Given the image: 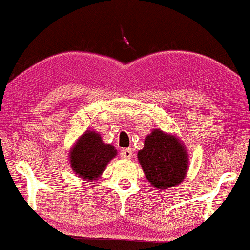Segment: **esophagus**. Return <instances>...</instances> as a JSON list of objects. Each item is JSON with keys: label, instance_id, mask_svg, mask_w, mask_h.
<instances>
[{"label": "esophagus", "instance_id": "esophagus-1", "mask_svg": "<svg viewBox=\"0 0 250 250\" xmlns=\"http://www.w3.org/2000/svg\"><path fill=\"white\" fill-rule=\"evenodd\" d=\"M120 155H121L122 159L129 160V159H131V156H133V151H131V149L125 148V149H122L121 153H120Z\"/></svg>", "mask_w": 250, "mask_h": 250}]
</instances>
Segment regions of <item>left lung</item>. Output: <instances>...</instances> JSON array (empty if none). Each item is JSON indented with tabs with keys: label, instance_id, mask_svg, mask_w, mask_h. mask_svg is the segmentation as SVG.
<instances>
[{
	"label": "left lung",
	"instance_id": "1",
	"mask_svg": "<svg viewBox=\"0 0 250 250\" xmlns=\"http://www.w3.org/2000/svg\"><path fill=\"white\" fill-rule=\"evenodd\" d=\"M137 159L147 180L157 189L176 187L187 174L188 154L185 146L176 136L161 129H154L146 137Z\"/></svg>",
	"mask_w": 250,
	"mask_h": 250
}]
</instances>
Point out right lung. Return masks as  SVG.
Masks as SVG:
<instances>
[{
	"instance_id": "obj_1",
	"label": "right lung",
	"mask_w": 250,
	"mask_h": 250,
	"mask_svg": "<svg viewBox=\"0 0 250 250\" xmlns=\"http://www.w3.org/2000/svg\"><path fill=\"white\" fill-rule=\"evenodd\" d=\"M116 155L114 146L103 143L100 134L94 130H87L69 151L70 166L81 179L93 181L100 179L109 161Z\"/></svg>"
}]
</instances>
